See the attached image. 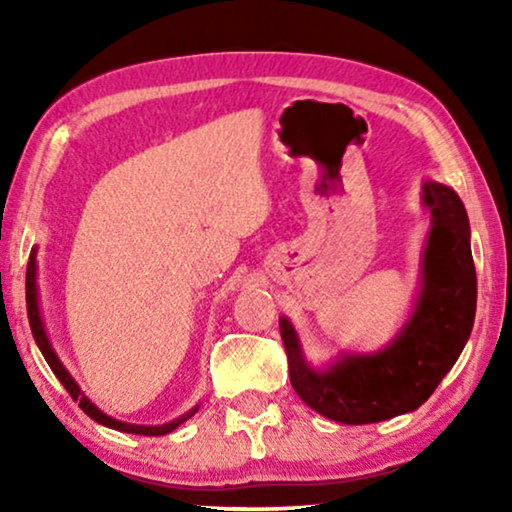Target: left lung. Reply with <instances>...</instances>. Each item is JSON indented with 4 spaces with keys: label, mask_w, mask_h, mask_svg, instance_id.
I'll return each mask as SVG.
<instances>
[{
    "label": "left lung",
    "mask_w": 512,
    "mask_h": 512,
    "mask_svg": "<svg viewBox=\"0 0 512 512\" xmlns=\"http://www.w3.org/2000/svg\"><path fill=\"white\" fill-rule=\"evenodd\" d=\"M424 202L433 214L424 251V289L415 317L394 345L375 356H345L326 373H314L303 359L293 326L279 319L293 389L333 422L373 424L417 410L436 391L471 335L478 279L464 202L436 181L424 184Z\"/></svg>",
    "instance_id": "8db88e82"
}]
</instances>
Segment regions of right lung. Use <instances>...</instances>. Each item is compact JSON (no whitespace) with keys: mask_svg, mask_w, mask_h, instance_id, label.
Wrapping results in <instances>:
<instances>
[{"mask_svg":"<svg viewBox=\"0 0 512 512\" xmlns=\"http://www.w3.org/2000/svg\"><path fill=\"white\" fill-rule=\"evenodd\" d=\"M34 256H37V249H32L30 254V263H27V275H25V300H27V319H30V328H32V335L34 340H37V345L41 349V354H44V359L48 366H51V370L55 373V377L62 382V387L67 389V394L74 398L76 403H79V408L86 412V415L90 419H95V422H100L104 426H109V429H116V431H125V433H137V436H165V433H170L177 429L179 424H184L188 417L195 415V410L188 412V415H184L181 419H177V422H170L165 426H135V424H125V422H116V419H111L104 415L102 410H97L93 403L88 401L86 396L81 394L79 384H76L72 380V375L67 373L65 366H62L58 356H55L51 342H48L46 338V331H44V324H41V314H39V305H37V261H34Z\"/></svg>","mask_w":512,"mask_h":512,"instance_id":"obj_1","label":"right lung"}]
</instances>
